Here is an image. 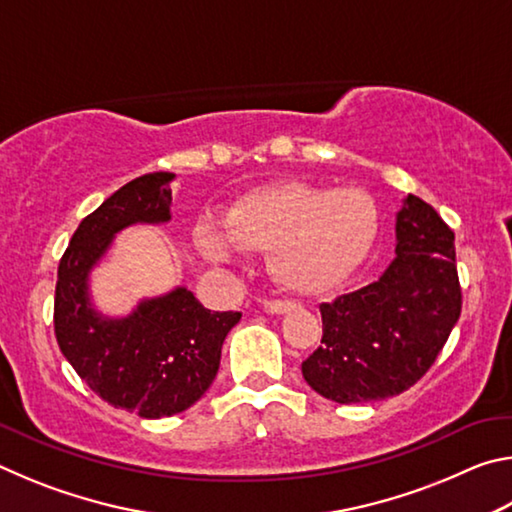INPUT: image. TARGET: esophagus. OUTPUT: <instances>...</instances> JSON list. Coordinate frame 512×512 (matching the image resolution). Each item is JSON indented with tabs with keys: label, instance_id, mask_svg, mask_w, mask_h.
Segmentation results:
<instances>
[{
	"label": "esophagus",
	"instance_id": "esophagus-1",
	"mask_svg": "<svg viewBox=\"0 0 512 512\" xmlns=\"http://www.w3.org/2000/svg\"><path fill=\"white\" fill-rule=\"evenodd\" d=\"M293 302L291 300H266L264 302V309L268 311V314H287V311H291Z\"/></svg>",
	"mask_w": 512,
	"mask_h": 512
}]
</instances>
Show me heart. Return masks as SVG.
Wrapping results in <instances>:
<instances>
[{
    "instance_id": "b5f03b06",
    "label": "heart",
    "mask_w": 512,
    "mask_h": 512,
    "mask_svg": "<svg viewBox=\"0 0 512 512\" xmlns=\"http://www.w3.org/2000/svg\"><path fill=\"white\" fill-rule=\"evenodd\" d=\"M225 235L198 228V246L214 259L268 250L266 266L284 289L316 296L357 271L377 237V207L361 189L280 183L246 194L225 216Z\"/></svg>"
}]
</instances>
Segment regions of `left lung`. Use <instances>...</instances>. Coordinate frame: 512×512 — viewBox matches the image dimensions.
Wrapping results in <instances>:
<instances>
[{"label":"left lung","instance_id":"obj_1","mask_svg":"<svg viewBox=\"0 0 512 512\" xmlns=\"http://www.w3.org/2000/svg\"><path fill=\"white\" fill-rule=\"evenodd\" d=\"M454 232L409 194L395 216V259L359 291L320 305L323 339L302 377L336 404L395 397L427 372L461 316Z\"/></svg>","mask_w":512,"mask_h":512}]
</instances>
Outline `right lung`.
Returning a JSON list of instances; mask_svg holds the SVG:
<instances>
[{
	"label": "right lung",
	"instance_id": "1",
	"mask_svg": "<svg viewBox=\"0 0 512 512\" xmlns=\"http://www.w3.org/2000/svg\"><path fill=\"white\" fill-rule=\"evenodd\" d=\"M171 180L173 173L155 171L117 189L81 221L58 264L60 352L101 400L140 418H167L201 400L219 372L225 336L241 318L239 311L205 309L185 287L142 300L126 318L94 311L92 266L119 230L171 219Z\"/></svg>",
	"mask_w": 512,
	"mask_h": 512
}]
</instances>
